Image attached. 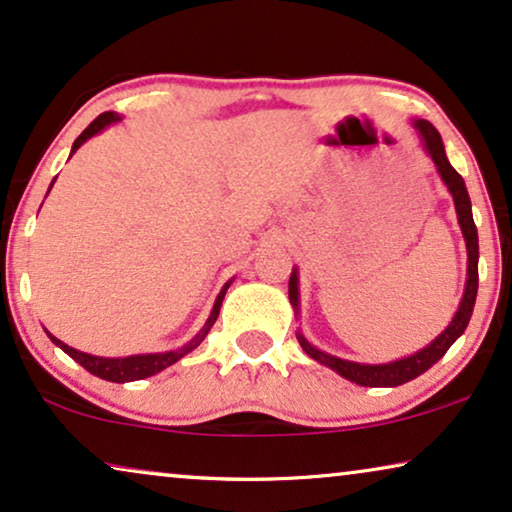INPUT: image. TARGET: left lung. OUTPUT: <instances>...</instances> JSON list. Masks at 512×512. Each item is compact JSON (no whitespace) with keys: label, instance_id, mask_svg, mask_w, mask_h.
Masks as SVG:
<instances>
[{"label":"left lung","instance_id":"1","mask_svg":"<svg viewBox=\"0 0 512 512\" xmlns=\"http://www.w3.org/2000/svg\"><path fill=\"white\" fill-rule=\"evenodd\" d=\"M414 128H417L421 145H424L428 156L433 159L435 168H438V173L442 177V182H445L449 194H452V199H454L456 217H459L463 238H466V250H468L466 290H463L461 304L454 313L452 323H449L445 330H442L440 335L433 339L431 344L424 346V349L412 353V356H407V358L393 360V363L363 365V363H353V360H342L337 356H330V353H325V351H318L316 346H311L309 342H306V337L302 335V332H297L299 344H302V349L309 353L313 360H318L320 365L330 367V370H335L337 374H342L344 379H349L358 386H374V388L388 386V388H391V386L405 384V381L417 379L419 374L431 370V367L438 363L442 356H445L449 346H452L456 339L463 335V330L468 327L470 316H473L475 297H478V257H480V252H478V229H475V222H473V210H470V196H468L466 182H463V177L452 168V163L447 161L445 145H442L440 133L435 131V126L431 124V121L417 119V121H414ZM288 295H290L292 309L299 311L297 269H292V274H290Z\"/></svg>","mask_w":512,"mask_h":512}]
</instances>
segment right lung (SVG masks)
Segmentation results:
<instances>
[{"mask_svg": "<svg viewBox=\"0 0 512 512\" xmlns=\"http://www.w3.org/2000/svg\"><path fill=\"white\" fill-rule=\"evenodd\" d=\"M117 121H121L119 114L114 112H102L98 119L93 121L91 126L86 128L84 133L79 135L77 140H74L72 145V154L77 152V149L84 145V142L88 138H93V135H98L102 128H107L109 124H117ZM53 187V182H51ZM51 192V189H49ZM231 285V281L224 285V288L220 290V295H217L215 304H213V311H210V316L206 320V325L201 327V332L196 335L192 342H187L185 346H180V349L175 351H166V353H145V356H128V358H100V356H91V353H84V351H77L72 349V346H67L65 342H60V339H56L51 335V332H46V335L51 337V342L60 346L67 356L77 360V363L81 367H86L88 372L95 374V377L100 379H107V381H117V384H126V381H138V379H145V377H152V374L166 370V367H170L173 363H177L182 356H187L189 351H194L196 346H199L203 339H206V335L210 332V327L215 325L217 316H220V306H222V299L224 295H227V288Z\"/></svg>", "mask_w": 512, "mask_h": 512, "instance_id": "1", "label": "right lung"}]
</instances>
